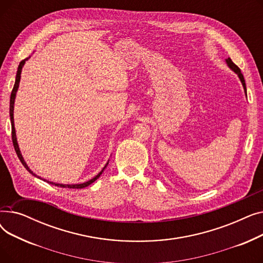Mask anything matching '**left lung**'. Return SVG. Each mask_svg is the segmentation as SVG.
<instances>
[{
	"instance_id": "8db88e82",
	"label": "left lung",
	"mask_w": 263,
	"mask_h": 263,
	"mask_svg": "<svg viewBox=\"0 0 263 263\" xmlns=\"http://www.w3.org/2000/svg\"><path fill=\"white\" fill-rule=\"evenodd\" d=\"M226 64H227V66L231 69V70H232L234 73L238 74V77H239V79H240V81H241V83H242V85H243L244 92H245V95L247 96V93H246V84H245V80H244V77H243V74H242V72H241V70H240V68H239L237 65H234L230 59H227V60H226Z\"/></svg>"
}]
</instances>
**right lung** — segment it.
<instances>
[{"mask_svg":"<svg viewBox=\"0 0 263 263\" xmlns=\"http://www.w3.org/2000/svg\"><path fill=\"white\" fill-rule=\"evenodd\" d=\"M30 58H27L25 60H23L20 64H19V67H18V71H17V76H16V81H15V85H13V88H12V91H11V95H10V102H9V116H10V122H11V137H12V144H13V147H15V150L17 153V156L19 158V160L21 161V163L23 164V166L26 168L27 172H30L33 176L41 179V180H44L50 184H53V185H57V186H60V187H68V189H84L86 186H88L89 184H91L92 182H95L97 179H98L101 174L103 173V171L105 170V167L107 166L108 164V161L107 163L105 164V166L102 168V171L95 176L92 179H90V180L86 181V182H83V183H78V184H63V183H55V182H51L49 180H46V179H43L40 178L39 176H37L35 173H33V171L30 170V167L27 166L26 162L24 161L22 155H21V151H20V148H19V145H18V141H17V136H16V129H15V121H13V108H15V99H16V95H17V91H18V88H19V83H20V79H21V72H22V68L25 64V61L29 60Z\"/></svg>","mask_w":263,"mask_h":263,"instance_id":"1","label":"right lung"}]
</instances>
